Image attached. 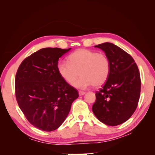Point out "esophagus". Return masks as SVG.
Wrapping results in <instances>:
<instances>
[{
    "label": "esophagus",
    "mask_w": 155,
    "mask_h": 155,
    "mask_svg": "<svg viewBox=\"0 0 155 155\" xmlns=\"http://www.w3.org/2000/svg\"><path fill=\"white\" fill-rule=\"evenodd\" d=\"M85 94V92H83V91H79V96H83V95H84Z\"/></svg>",
    "instance_id": "34e87169"
}]
</instances>
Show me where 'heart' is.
Instances as JSON below:
<instances>
[{
    "label": "heart",
    "instance_id": "obj_1",
    "mask_svg": "<svg viewBox=\"0 0 155 155\" xmlns=\"http://www.w3.org/2000/svg\"><path fill=\"white\" fill-rule=\"evenodd\" d=\"M68 62H60L58 71L60 76L70 85L85 89L92 85L99 87L107 81L110 72L109 59L104 53H97L81 48L74 51L68 58Z\"/></svg>",
    "mask_w": 155,
    "mask_h": 155
}]
</instances>
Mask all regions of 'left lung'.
Wrapping results in <instances>:
<instances>
[{
  "label": "left lung",
  "mask_w": 155,
  "mask_h": 155,
  "mask_svg": "<svg viewBox=\"0 0 155 155\" xmlns=\"http://www.w3.org/2000/svg\"><path fill=\"white\" fill-rule=\"evenodd\" d=\"M105 51L110 72L104 86L96 92L92 111L107 125L116 126L128 120L137 109L141 80L134 60L125 51L110 43L95 46Z\"/></svg>",
  "instance_id": "8db88e82"
}]
</instances>
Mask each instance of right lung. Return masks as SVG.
<instances>
[{
  "instance_id": "obj_1",
  "label": "right lung",
  "mask_w": 155,
  "mask_h": 155,
  "mask_svg": "<svg viewBox=\"0 0 155 155\" xmlns=\"http://www.w3.org/2000/svg\"><path fill=\"white\" fill-rule=\"evenodd\" d=\"M71 49L42 48L23 60L15 76L18 105L29 122L44 131L57 129L67 117L77 90L60 76L59 58Z\"/></svg>"
}]
</instances>
